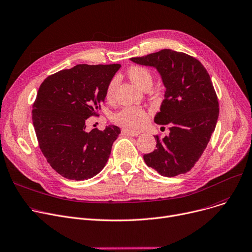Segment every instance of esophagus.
<instances>
[{
    "instance_id": "1",
    "label": "esophagus",
    "mask_w": 252,
    "mask_h": 252,
    "mask_svg": "<svg viewBox=\"0 0 252 252\" xmlns=\"http://www.w3.org/2000/svg\"><path fill=\"white\" fill-rule=\"evenodd\" d=\"M122 134L126 136H137L140 134L139 131H132L129 129H122Z\"/></svg>"
}]
</instances>
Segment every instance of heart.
<instances>
[{
	"label": "heart",
	"mask_w": 252,
	"mask_h": 252,
	"mask_svg": "<svg viewBox=\"0 0 252 252\" xmlns=\"http://www.w3.org/2000/svg\"><path fill=\"white\" fill-rule=\"evenodd\" d=\"M128 76L132 82L137 85L141 90L147 85L153 84V75L151 71L142 66H133L128 70ZM117 79L113 78L106 88V98L112 100L114 98ZM113 120L115 123L129 129L141 128L147 121L146 112L138 107H125L119 112H117Z\"/></svg>",
	"instance_id": "1"
}]
</instances>
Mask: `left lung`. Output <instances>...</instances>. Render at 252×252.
Here are the masks:
<instances>
[{"mask_svg": "<svg viewBox=\"0 0 252 252\" xmlns=\"http://www.w3.org/2000/svg\"><path fill=\"white\" fill-rule=\"evenodd\" d=\"M130 60L156 68L166 87L155 122L170 124V133L162 139L155 136L157 150L143 156L145 164L165 177L187 173L205 150L219 117L208 71L195 58L169 49Z\"/></svg>", "mask_w": 252, "mask_h": 252, "instance_id": "8db88e82", "label": "left lung"}]
</instances>
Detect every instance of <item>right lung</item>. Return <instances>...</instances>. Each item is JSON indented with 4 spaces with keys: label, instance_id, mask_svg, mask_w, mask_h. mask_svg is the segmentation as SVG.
Masks as SVG:
<instances>
[{
    "label": "right lung",
    "instance_id": "1",
    "mask_svg": "<svg viewBox=\"0 0 252 252\" xmlns=\"http://www.w3.org/2000/svg\"><path fill=\"white\" fill-rule=\"evenodd\" d=\"M120 64H80L50 75L32 106L39 149L51 167L70 180H87L106 166L121 133L109 125L87 132L86 121L105 101L106 88Z\"/></svg>",
    "mask_w": 252,
    "mask_h": 252
}]
</instances>
